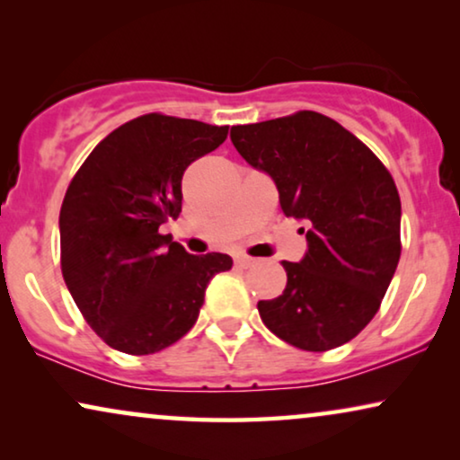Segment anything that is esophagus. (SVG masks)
I'll return each instance as SVG.
<instances>
[{
  "instance_id": "34e87169",
  "label": "esophagus",
  "mask_w": 460,
  "mask_h": 460,
  "mask_svg": "<svg viewBox=\"0 0 460 460\" xmlns=\"http://www.w3.org/2000/svg\"><path fill=\"white\" fill-rule=\"evenodd\" d=\"M255 263V260L253 257H249V255H238L236 257V266L238 268H251Z\"/></svg>"
}]
</instances>
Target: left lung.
I'll return each mask as SVG.
<instances>
[{
  "instance_id": "1",
  "label": "left lung",
  "mask_w": 460,
  "mask_h": 460,
  "mask_svg": "<svg viewBox=\"0 0 460 460\" xmlns=\"http://www.w3.org/2000/svg\"><path fill=\"white\" fill-rule=\"evenodd\" d=\"M230 140L272 175L282 213L307 224L305 257L282 261L285 291L257 304L263 324L305 351L351 341L379 312L400 261L392 173L351 131L314 111L232 125Z\"/></svg>"
}]
</instances>
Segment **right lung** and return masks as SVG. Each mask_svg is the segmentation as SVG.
Returning <instances> with one entry per match:
<instances>
[{
	"mask_svg": "<svg viewBox=\"0 0 460 460\" xmlns=\"http://www.w3.org/2000/svg\"><path fill=\"white\" fill-rule=\"evenodd\" d=\"M228 125L148 112L111 131L73 175L60 207V268L85 323L106 345L146 356L197 323L205 288L232 268L224 253L190 255L161 224L181 211L186 167Z\"/></svg>",
	"mask_w": 460,
	"mask_h": 460,
	"instance_id": "add662e5",
	"label": "right lung"
}]
</instances>
